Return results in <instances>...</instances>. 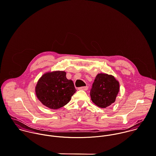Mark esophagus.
Instances as JSON below:
<instances>
[{
    "instance_id": "esophagus-1",
    "label": "esophagus",
    "mask_w": 156,
    "mask_h": 156,
    "mask_svg": "<svg viewBox=\"0 0 156 156\" xmlns=\"http://www.w3.org/2000/svg\"><path fill=\"white\" fill-rule=\"evenodd\" d=\"M79 90H87L88 89V87H80L79 88Z\"/></svg>"
}]
</instances>
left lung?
Listing matches in <instances>:
<instances>
[{"label": "left lung", "mask_w": 156, "mask_h": 156, "mask_svg": "<svg viewBox=\"0 0 156 156\" xmlns=\"http://www.w3.org/2000/svg\"><path fill=\"white\" fill-rule=\"evenodd\" d=\"M119 90V82L113 76L100 73L94 80L90 95L95 105L101 108H106L115 102Z\"/></svg>", "instance_id": "left-lung-1"}]
</instances>
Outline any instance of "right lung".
<instances>
[{
    "instance_id": "1",
    "label": "right lung",
    "mask_w": 156,
    "mask_h": 156,
    "mask_svg": "<svg viewBox=\"0 0 156 156\" xmlns=\"http://www.w3.org/2000/svg\"><path fill=\"white\" fill-rule=\"evenodd\" d=\"M76 91L73 81L67 79L64 71L44 74L35 88L38 100L46 107L52 109H59L66 105Z\"/></svg>"
}]
</instances>
